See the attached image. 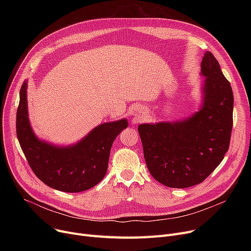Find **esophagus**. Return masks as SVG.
<instances>
[{"label":"esophagus","mask_w":251,"mask_h":251,"mask_svg":"<svg viewBox=\"0 0 251 251\" xmlns=\"http://www.w3.org/2000/svg\"><path fill=\"white\" fill-rule=\"evenodd\" d=\"M144 115H146V112H143V111H138V114L136 115V120H137V121H140L141 119L144 117Z\"/></svg>","instance_id":"1"}]
</instances>
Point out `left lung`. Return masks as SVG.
Masks as SVG:
<instances>
[{
	"label": "left lung",
	"instance_id": "obj_1",
	"mask_svg": "<svg viewBox=\"0 0 251 251\" xmlns=\"http://www.w3.org/2000/svg\"><path fill=\"white\" fill-rule=\"evenodd\" d=\"M201 75L205 80L199 112L181 121L138 126L150 173L168 187L187 188L201 183L229 149L233 91L210 51L202 58Z\"/></svg>",
	"mask_w": 251,
	"mask_h": 251
}]
</instances>
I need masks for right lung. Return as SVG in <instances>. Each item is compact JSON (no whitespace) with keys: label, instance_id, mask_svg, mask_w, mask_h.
Returning <instances> with one entry per match:
<instances>
[{"label":"right lung","instance_id":"obj_1","mask_svg":"<svg viewBox=\"0 0 251 251\" xmlns=\"http://www.w3.org/2000/svg\"><path fill=\"white\" fill-rule=\"evenodd\" d=\"M25 81L20 89L16 132L33 173L49 187L64 192H81L96 186L107 173L112 144L128 126L126 119L99 125L73 146H52L39 140L31 129Z\"/></svg>","mask_w":251,"mask_h":251}]
</instances>
